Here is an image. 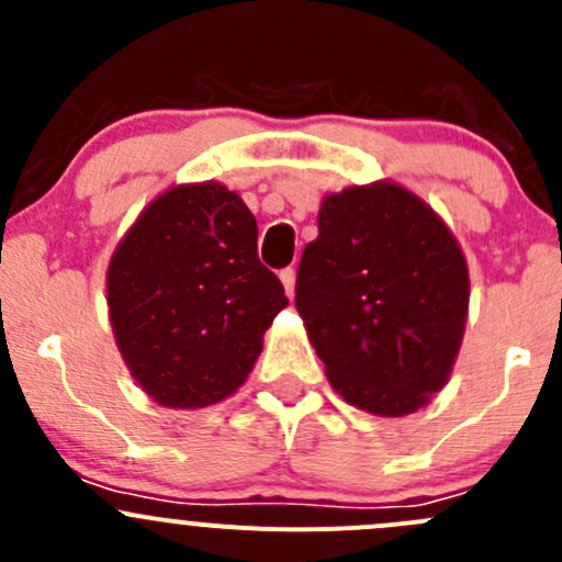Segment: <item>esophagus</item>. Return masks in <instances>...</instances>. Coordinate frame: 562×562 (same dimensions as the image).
<instances>
[{
	"instance_id": "obj_1",
	"label": "esophagus",
	"mask_w": 562,
	"mask_h": 562,
	"mask_svg": "<svg viewBox=\"0 0 562 562\" xmlns=\"http://www.w3.org/2000/svg\"><path fill=\"white\" fill-rule=\"evenodd\" d=\"M280 280H282V288H285L288 299H293V291H296V271L293 269L280 271Z\"/></svg>"
}]
</instances>
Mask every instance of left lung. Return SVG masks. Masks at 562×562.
Wrapping results in <instances>:
<instances>
[{"label": "left lung", "instance_id": "1", "mask_svg": "<svg viewBox=\"0 0 562 562\" xmlns=\"http://www.w3.org/2000/svg\"><path fill=\"white\" fill-rule=\"evenodd\" d=\"M468 299L462 249L413 192L383 181L323 201L296 271V310L350 405L405 416L443 389Z\"/></svg>", "mask_w": 562, "mask_h": 562}]
</instances>
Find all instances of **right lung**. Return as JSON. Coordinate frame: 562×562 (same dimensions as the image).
<instances>
[{
  "instance_id": "right-lung-1",
  "label": "right lung",
  "mask_w": 562,
  "mask_h": 562,
  "mask_svg": "<svg viewBox=\"0 0 562 562\" xmlns=\"http://www.w3.org/2000/svg\"><path fill=\"white\" fill-rule=\"evenodd\" d=\"M288 304L258 260V225L217 181L181 184L144 209L108 266L122 359L166 407H206L247 381Z\"/></svg>"
}]
</instances>
